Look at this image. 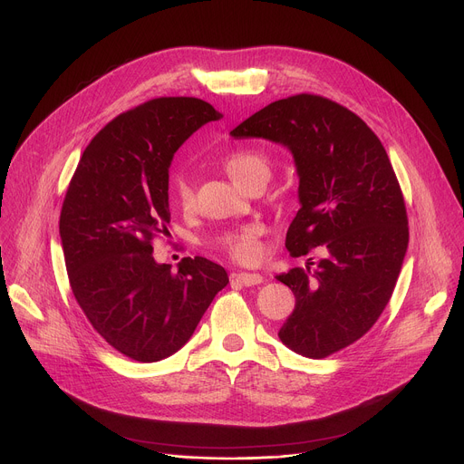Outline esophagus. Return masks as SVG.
Masks as SVG:
<instances>
[{"label": "esophagus", "mask_w": 464, "mask_h": 464, "mask_svg": "<svg viewBox=\"0 0 464 464\" xmlns=\"http://www.w3.org/2000/svg\"><path fill=\"white\" fill-rule=\"evenodd\" d=\"M232 278L236 282H239L241 285H246V287L258 285V284L264 282V276L258 275V273H237V275H232Z\"/></svg>", "instance_id": "esophagus-1"}]
</instances>
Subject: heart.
<instances>
[{
    "instance_id": "heart-1",
    "label": "heart",
    "mask_w": 464,
    "mask_h": 464,
    "mask_svg": "<svg viewBox=\"0 0 464 464\" xmlns=\"http://www.w3.org/2000/svg\"><path fill=\"white\" fill-rule=\"evenodd\" d=\"M223 164H225V169L228 171V175L241 188H245L254 179H260V177L269 179V160L260 150H254V149L234 150L228 154ZM169 189H171L173 198L182 206V208L191 206L193 188L182 173L171 175ZM260 236H262L260 225H243L237 228L219 232L212 239V245L216 248L223 250L225 254H228L232 260L241 262V264H250V262L258 260L262 256Z\"/></svg>"
}]
</instances>
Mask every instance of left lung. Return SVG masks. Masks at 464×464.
<instances>
[{
    "mask_svg": "<svg viewBox=\"0 0 464 464\" xmlns=\"http://www.w3.org/2000/svg\"><path fill=\"white\" fill-rule=\"evenodd\" d=\"M230 136L291 150L300 210L285 246L295 258L319 245L328 252L314 273L295 267L276 276L296 298L280 341L312 359L339 352L385 310L409 243L403 195L382 141L362 118L312 93L271 102Z\"/></svg>",
    "mask_w": 464,
    "mask_h": 464,
    "instance_id": "8db88e82",
    "label": "left lung"
}]
</instances>
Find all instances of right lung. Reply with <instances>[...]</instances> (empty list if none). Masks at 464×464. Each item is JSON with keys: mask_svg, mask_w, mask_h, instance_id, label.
<instances>
[{"mask_svg": "<svg viewBox=\"0 0 464 464\" xmlns=\"http://www.w3.org/2000/svg\"><path fill=\"white\" fill-rule=\"evenodd\" d=\"M221 114L202 99L159 97L101 129L84 149L61 212V241L75 300L93 330L140 363L180 350L227 271L200 256L179 271L152 258L169 214L179 147Z\"/></svg>", "mask_w": 464, "mask_h": 464, "instance_id": "obj_1", "label": "right lung"}]
</instances>
